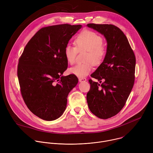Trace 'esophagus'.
<instances>
[{
	"mask_svg": "<svg viewBox=\"0 0 153 153\" xmlns=\"http://www.w3.org/2000/svg\"><path fill=\"white\" fill-rule=\"evenodd\" d=\"M79 82H85V81H86V79L85 77H82V78H79Z\"/></svg>",
	"mask_w": 153,
	"mask_h": 153,
	"instance_id": "34e87169",
	"label": "esophagus"
}]
</instances>
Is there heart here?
I'll return each mask as SVG.
<instances>
[{
	"mask_svg": "<svg viewBox=\"0 0 153 153\" xmlns=\"http://www.w3.org/2000/svg\"><path fill=\"white\" fill-rule=\"evenodd\" d=\"M102 36L90 30H83L76 37L75 46L67 45L64 49V54L67 62L73 64L76 62L78 51H87L85 63H79L70 68V73L77 77H83L88 75L93 70V63L97 65L102 62L106 54V48L103 44Z\"/></svg>",
	"mask_w": 153,
	"mask_h": 153,
	"instance_id": "heart-1",
	"label": "heart"
}]
</instances>
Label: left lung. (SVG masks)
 <instances>
[{
  "instance_id": "obj_1",
  "label": "left lung",
  "mask_w": 153,
  "mask_h": 153,
  "mask_svg": "<svg viewBox=\"0 0 153 153\" xmlns=\"http://www.w3.org/2000/svg\"><path fill=\"white\" fill-rule=\"evenodd\" d=\"M87 26L103 34L107 41L106 56L91 75L100 83L89 79L90 89L86 94L91 112L106 119L121 111L132 90L136 57L126 36L117 27L95 24Z\"/></svg>"
}]
</instances>
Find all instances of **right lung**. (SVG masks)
<instances>
[{
    "label": "right lung",
    "mask_w": 153,
    "mask_h": 153,
    "mask_svg": "<svg viewBox=\"0 0 153 153\" xmlns=\"http://www.w3.org/2000/svg\"><path fill=\"white\" fill-rule=\"evenodd\" d=\"M81 25L68 24L40 29L29 40L19 60L17 77L29 110L48 121L60 117L69 93L78 83L73 74L63 76L68 62L64 49Z\"/></svg>",
    "instance_id": "add662e5"
}]
</instances>
